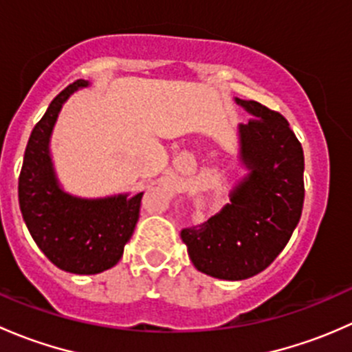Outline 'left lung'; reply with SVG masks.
Wrapping results in <instances>:
<instances>
[{
	"mask_svg": "<svg viewBox=\"0 0 352 352\" xmlns=\"http://www.w3.org/2000/svg\"><path fill=\"white\" fill-rule=\"evenodd\" d=\"M252 113L240 124V162L248 170L218 214L184 228L197 271L240 281L264 271L289 242L303 209V148L279 112L235 98Z\"/></svg>",
	"mask_w": 352,
	"mask_h": 352,
	"instance_id": "8db88e82",
	"label": "left lung"
}]
</instances>
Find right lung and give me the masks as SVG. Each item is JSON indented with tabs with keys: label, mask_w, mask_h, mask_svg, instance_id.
<instances>
[{
	"label": "right lung",
	"mask_w": 352,
	"mask_h": 352,
	"mask_svg": "<svg viewBox=\"0 0 352 352\" xmlns=\"http://www.w3.org/2000/svg\"><path fill=\"white\" fill-rule=\"evenodd\" d=\"M83 87L88 81L66 87L35 124L25 148L19 201L32 239L52 264L73 274H98L122 257L140 219L143 192L81 199L59 187L49 141L63 104Z\"/></svg>",
	"instance_id": "add662e5"
}]
</instances>
